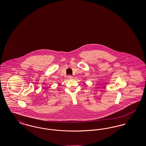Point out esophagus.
Here are the masks:
<instances>
[{
	"mask_svg": "<svg viewBox=\"0 0 146 146\" xmlns=\"http://www.w3.org/2000/svg\"><path fill=\"white\" fill-rule=\"evenodd\" d=\"M68 79H73V76H68Z\"/></svg>",
	"mask_w": 146,
	"mask_h": 146,
	"instance_id": "obj_1",
	"label": "esophagus"
}]
</instances>
